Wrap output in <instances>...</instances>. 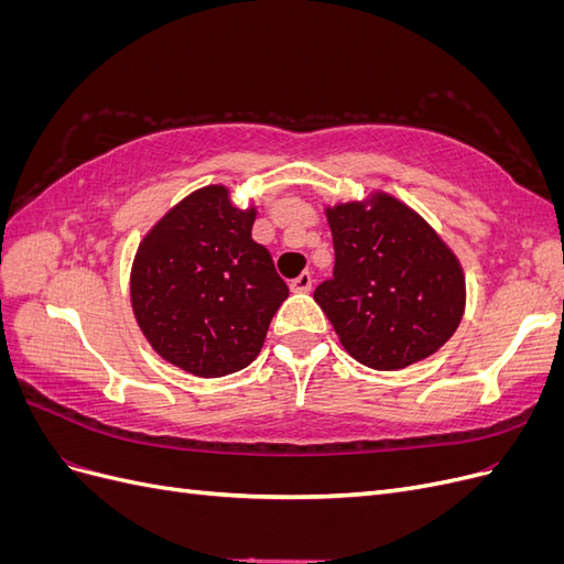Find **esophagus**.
Returning a JSON list of instances; mask_svg holds the SVG:
<instances>
[{"label":"esophagus","mask_w":564,"mask_h":564,"mask_svg":"<svg viewBox=\"0 0 564 564\" xmlns=\"http://www.w3.org/2000/svg\"><path fill=\"white\" fill-rule=\"evenodd\" d=\"M289 286H292V292H299V294L311 292V286H313V275H311L308 270H303L301 275H299V278H294V280H292V284H289Z\"/></svg>","instance_id":"1"}]
</instances>
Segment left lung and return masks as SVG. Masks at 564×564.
Here are the masks:
<instances>
[{
  "instance_id": "obj_1",
  "label": "left lung",
  "mask_w": 564,
  "mask_h": 564,
  "mask_svg": "<svg viewBox=\"0 0 564 564\" xmlns=\"http://www.w3.org/2000/svg\"><path fill=\"white\" fill-rule=\"evenodd\" d=\"M334 272L315 289L357 362L395 371L433 355L456 332L466 308L464 270L452 249L400 199L327 209Z\"/></svg>"
}]
</instances>
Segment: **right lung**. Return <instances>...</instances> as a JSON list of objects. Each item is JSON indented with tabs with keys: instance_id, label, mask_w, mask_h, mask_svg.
<instances>
[{
	"instance_id": "obj_1",
	"label": "right lung",
	"mask_w": 564,
	"mask_h": 564,
	"mask_svg": "<svg viewBox=\"0 0 564 564\" xmlns=\"http://www.w3.org/2000/svg\"><path fill=\"white\" fill-rule=\"evenodd\" d=\"M253 218V207H232L224 185H207L164 214L135 251V322L166 362L195 377L253 362L289 296L268 249L251 240Z\"/></svg>"
}]
</instances>
